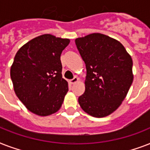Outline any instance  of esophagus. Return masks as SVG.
<instances>
[{
  "label": "esophagus",
  "mask_w": 150,
  "mask_h": 150,
  "mask_svg": "<svg viewBox=\"0 0 150 150\" xmlns=\"http://www.w3.org/2000/svg\"><path fill=\"white\" fill-rule=\"evenodd\" d=\"M79 81V78L78 77H74L72 79H71L69 82H70L71 84H75V82H77Z\"/></svg>",
  "instance_id": "34e87169"
}]
</instances>
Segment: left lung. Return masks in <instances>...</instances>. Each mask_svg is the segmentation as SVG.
I'll list each match as a JSON object with an SVG mask.
<instances>
[{"label": "left lung", "instance_id": "8db88e82", "mask_svg": "<svg viewBox=\"0 0 150 150\" xmlns=\"http://www.w3.org/2000/svg\"><path fill=\"white\" fill-rule=\"evenodd\" d=\"M86 67L80 107L89 115L103 117L115 111L133 82L132 59L119 41L101 33L75 39Z\"/></svg>", "mask_w": 150, "mask_h": 150}]
</instances>
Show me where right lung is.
<instances>
[{
  "instance_id": "add662e5",
  "label": "right lung",
  "mask_w": 150,
  "mask_h": 150,
  "mask_svg": "<svg viewBox=\"0 0 150 150\" xmlns=\"http://www.w3.org/2000/svg\"><path fill=\"white\" fill-rule=\"evenodd\" d=\"M69 39L44 34L33 39L15 54L11 67L14 90L29 111L48 116L61 108L68 91L62 78L61 54Z\"/></svg>"
}]
</instances>
